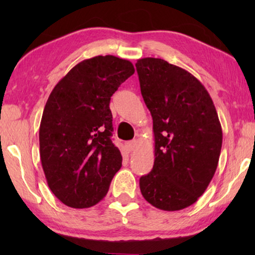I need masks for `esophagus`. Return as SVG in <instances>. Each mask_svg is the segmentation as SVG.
I'll use <instances>...</instances> for the list:
<instances>
[{
	"label": "esophagus",
	"mask_w": 255,
	"mask_h": 255,
	"mask_svg": "<svg viewBox=\"0 0 255 255\" xmlns=\"http://www.w3.org/2000/svg\"><path fill=\"white\" fill-rule=\"evenodd\" d=\"M137 146H138V140H137V139H133V140L127 142V147H128V149L130 152L134 151V149L137 148Z\"/></svg>",
	"instance_id": "1"
}]
</instances>
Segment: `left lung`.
Listing matches in <instances>:
<instances>
[{
  "instance_id": "1",
  "label": "left lung",
  "mask_w": 255,
  "mask_h": 255,
  "mask_svg": "<svg viewBox=\"0 0 255 255\" xmlns=\"http://www.w3.org/2000/svg\"><path fill=\"white\" fill-rule=\"evenodd\" d=\"M135 67L154 133V165L139 180L141 195L160 210H182L215 175L221 122L208 90L186 69L159 58L139 59Z\"/></svg>"
}]
</instances>
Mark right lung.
Listing matches in <instances>:
<instances>
[{
	"instance_id": "add662e5",
	"label": "right lung",
	"mask_w": 255,
	"mask_h": 255,
	"mask_svg": "<svg viewBox=\"0 0 255 255\" xmlns=\"http://www.w3.org/2000/svg\"><path fill=\"white\" fill-rule=\"evenodd\" d=\"M133 73L128 60L97 55L74 66L48 96L39 128L41 166L51 191L67 207L99 203L121 169L109 103Z\"/></svg>"
}]
</instances>
